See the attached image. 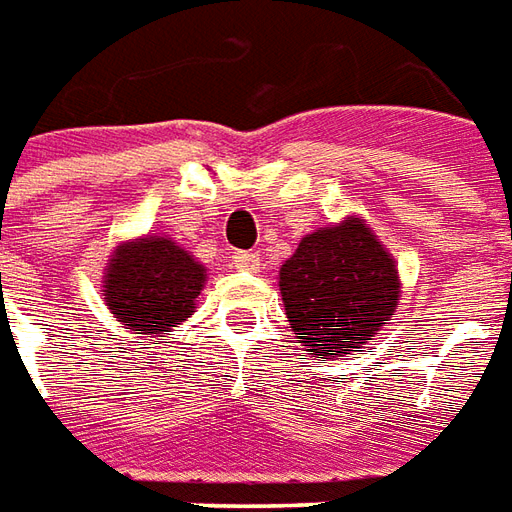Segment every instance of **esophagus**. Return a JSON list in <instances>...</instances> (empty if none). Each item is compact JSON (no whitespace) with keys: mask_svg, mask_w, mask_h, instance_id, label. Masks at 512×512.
Here are the masks:
<instances>
[{"mask_svg":"<svg viewBox=\"0 0 512 512\" xmlns=\"http://www.w3.org/2000/svg\"><path fill=\"white\" fill-rule=\"evenodd\" d=\"M231 262H234V267H237V270H248V273H256V270H259V264H262V259H259V253H250V250H239V253H234V256H231Z\"/></svg>","mask_w":512,"mask_h":512,"instance_id":"obj_1","label":"esophagus"}]
</instances>
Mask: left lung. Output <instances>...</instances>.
<instances>
[{"instance_id":"1","label":"left lung","mask_w":512,"mask_h":512,"mask_svg":"<svg viewBox=\"0 0 512 512\" xmlns=\"http://www.w3.org/2000/svg\"><path fill=\"white\" fill-rule=\"evenodd\" d=\"M278 286L289 328L311 358L361 353L402 297L394 256L358 215L300 239Z\"/></svg>"}]
</instances>
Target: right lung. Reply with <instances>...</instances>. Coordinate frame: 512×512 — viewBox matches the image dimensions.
<instances>
[{"instance_id":"obj_1","label":"right lung","mask_w":512,"mask_h":512,"mask_svg":"<svg viewBox=\"0 0 512 512\" xmlns=\"http://www.w3.org/2000/svg\"><path fill=\"white\" fill-rule=\"evenodd\" d=\"M206 267L168 234L123 239L107 259L101 297L115 322L154 342L195 311Z\"/></svg>"}]
</instances>
